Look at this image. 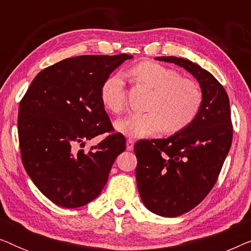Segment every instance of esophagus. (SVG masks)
<instances>
[{
  "label": "esophagus",
  "mask_w": 251,
  "mask_h": 251,
  "mask_svg": "<svg viewBox=\"0 0 251 251\" xmlns=\"http://www.w3.org/2000/svg\"><path fill=\"white\" fill-rule=\"evenodd\" d=\"M133 144H135V142H133L132 139H128V140H126V150H128V151H132V150H133Z\"/></svg>",
  "instance_id": "esophagus-1"
}]
</instances>
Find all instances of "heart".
<instances>
[{
    "label": "heart",
    "mask_w": 251,
    "mask_h": 251,
    "mask_svg": "<svg viewBox=\"0 0 251 251\" xmlns=\"http://www.w3.org/2000/svg\"><path fill=\"white\" fill-rule=\"evenodd\" d=\"M139 83L153 90L147 105L149 113H132L115 122V129L128 137L144 138L159 133L166 128L169 132L180 131L191 125L200 112L202 91L194 80L181 77L176 70L143 61L131 70ZM100 100L106 109L119 114L126 105L125 78L114 73L106 78L100 88Z\"/></svg>",
    "instance_id": "b5f03b06"
}]
</instances>
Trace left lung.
<instances>
[{
    "label": "left lung",
    "mask_w": 251,
    "mask_h": 251,
    "mask_svg": "<svg viewBox=\"0 0 251 251\" xmlns=\"http://www.w3.org/2000/svg\"><path fill=\"white\" fill-rule=\"evenodd\" d=\"M155 59L183 67L202 91L200 112L190 126L168 138L135 145L143 203L162 217H177L197 207L217 181L232 144L231 109L224 87L198 64L177 57Z\"/></svg>",
    "instance_id": "left-lung-1"
}]
</instances>
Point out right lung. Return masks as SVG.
Returning <instances> with one entry per match:
<instances>
[{"label":"right lung","mask_w":251,"mask_h":251,"mask_svg":"<svg viewBox=\"0 0 251 251\" xmlns=\"http://www.w3.org/2000/svg\"><path fill=\"white\" fill-rule=\"evenodd\" d=\"M131 54L78 56L44 68L19 104L22 160L35 186L53 203L78 208L100 194L119 154L122 133L108 135L90 152L75 145L113 126L100 100L104 81Z\"/></svg>","instance_id":"right-lung-1"}]
</instances>
